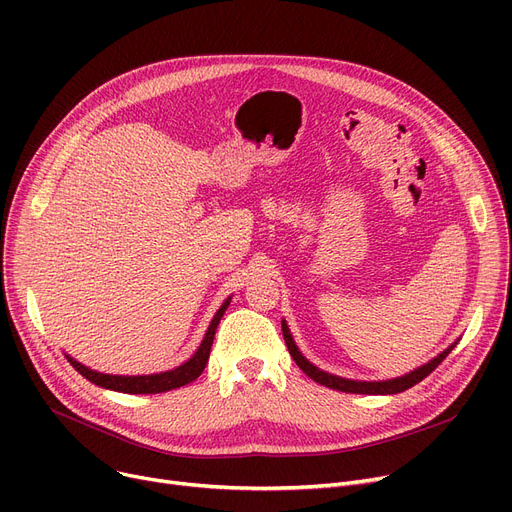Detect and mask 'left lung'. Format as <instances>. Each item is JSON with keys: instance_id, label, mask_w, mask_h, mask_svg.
<instances>
[{"instance_id": "left-lung-1", "label": "left lung", "mask_w": 512, "mask_h": 512, "mask_svg": "<svg viewBox=\"0 0 512 512\" xmlns=\"http://www.w3.org/2000/svg\"><path fill=\"white\" fill-rule=\"evenodd\" d=\"M282 334H284V340H286V346H288V353L290 357L294 359V363H297L309 378L321 386L326 388H332V390H340V392H351V394H398V392H405L409 388H413L415 384H419L423 378H427L429 373H432L444 359L446 355L452 351V348L456 346V342H452L446 351H442L438 357H434L432 361H427L425 365L400 375V378H392V380H382V382H363V380H346V378H340V375H334V373H328L324 369L315 367L311 361H307L303 357V353L299 351V346L294 344V338L288 330V324L282 319Z\"/></svg>"}]
</instances>
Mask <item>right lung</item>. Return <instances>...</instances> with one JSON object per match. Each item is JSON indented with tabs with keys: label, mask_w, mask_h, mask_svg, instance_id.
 I'll use <instances>...</instances> for the list:
<instances>
[{
	"label": "right lung",
	"mask_w": 512,
	"mask_h": 512,
	"mask_svg": "<svg viewBox=\"0 0 512 512\" xmlns=\"http://www.w3.org/2000/svg\"><path fill=\"white\" fill-rule=\"evenodd\" d=\"M230 299L232 297H228L222 303V307L215 311L211 324H209L199 348L195 351V355L188 361H184L182 365L174 367V369L151 373V375H112V373H101V371H95V369H91L83 363H78L70 355H66V359L80 375H83V378H87L91 384H95L99 388H105V390H116V392H124V394H159V392L176 390L180 386L191 384L203 373V369L207 365V359H209V353H211L215 330H218V324H220L222 315L226 313V309L230 305Z\"/></svg>",
	"instance_id": "right-lung-1"
}]
</instances>
